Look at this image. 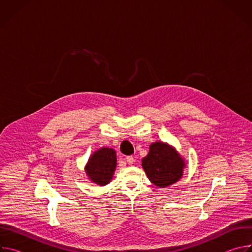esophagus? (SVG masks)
<instances>
[{
    "label": "esophagus",
    "mask_w": 252,
    "mask_h": 252,
    "mask_svg": "<svg viewBox=\"0 0 252 252\" xmlns=\"http://www.w3.org/2000/svg\"><path fill=\"white\" fill-rule=\"evenodd\" d=\"M126 162H127L129 165H131V164L134 162V158H133L132 156H128V157H126Z\"/></svg>",
    "instance_id": "obj_1"
}]
</instances>
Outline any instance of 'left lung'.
<instances>
[{"instance_id": "obj_1", "label": "left lung", "mask_w": 252, "mask_h": 252, "mask_svg": "<svg viewBox=\"0 0 252 252\" xmlns=\"http://www.w3.org/2000/svg\"><path fill=\"white\" fill-rule=\"evenodd\" d=\"M141 165L155 186L166 188L182 177L185 162L173 148L157 141L151 145L148 156L141 160Z\"/></svg>"}]
</instances>
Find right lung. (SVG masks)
<instances>
[{
    "mask_svg": "<svg viewBox=\"0 0 252 252\" xmlns=\"http://www.w3.org/2000/svg\"><path fill=\"white\" fill-rule=\"evenodd\" d=\"M116 166V152L113 149L102 148L89 159L86 172L93 183L98 186H105L111 182Z\"/></svg>",
    "mask_w": 252,
    "mask_h": 252,
    "instance_id": "1",
    "label": "right lung"
}]
</instances>
